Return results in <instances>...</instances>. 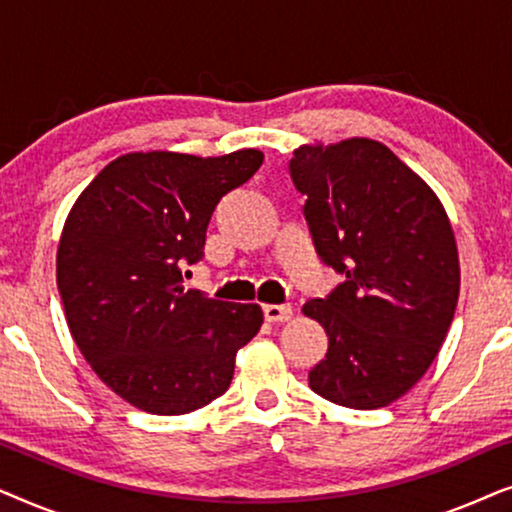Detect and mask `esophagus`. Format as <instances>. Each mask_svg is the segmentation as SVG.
I'll return each instance as SVG.
<instances>
[{
	"label": "esophagus",
	"mask_w": 512,
	"mask_h": 512,
	"mask_svg": "<svg viewBox=\"0 0 512 512\" xmlns=\"http://www.w3.org/2000/svg\"><path fill=\"white\" fill-rule=\"evenodd\" d=\"M291 305H265L263 307V317L270 324H284V321L291 319Z\"/></svg>",
	"instance_id": "34e87169"
}]
</instances>
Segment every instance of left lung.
Masks as SVG:
<instances>
[{
    "instance_id": "left-lung-1",
    "label": "left lung",
    "mask_w": 512,
    "mask_h": 512,
    "mask_svg": "<svg viewBox=\"0 0 512 512\" xmlns=\"http://www.w3.org/2000/svg\"><path fill=\"white\" fill-rule=\"evenodd\" d=\"M291 179L321 261L345 275L303 305L328 352L310 370L326 401L356 410L394 403L422 380L459 300V251L433 188L368 137L298 146Z\"/></svg>"
}]
</instances>
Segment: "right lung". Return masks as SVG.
<instances>
[{"mask_svg": "<svg viewBox=\"0 0 512 512\" xmlns=\"http://www.w3.org/2000/svg\"><path fill=\"white\" fill-rule=\"evenodd\" d=\"M258 149L200 158L132 151L69 209L55 275L69 333L95 375L151 415H186L226 394L237 349L261 331L256 303L184 289L221 198L254 177Z\"/></svg>", "mask_w": 512, "mask_h": 512, "instance_id": "add662e5", "label": "right lung"}]
</instances>
